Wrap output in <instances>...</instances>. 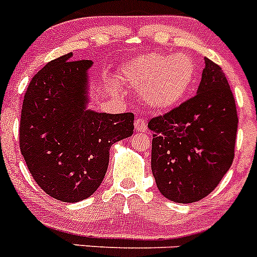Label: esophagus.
Masks as SVG:
<instances>
[{"instance_id": "1", "label": "esophagus", "mask_w": 257, "mask_h": 257, "mask_svg": "<svg viewBox=\"0 0 257 257\" xmlns=\"http://www.w3.org/2000/svg\"><path fill=\"white\" fill-rule=\"evenodd\" d=\"M134 127H135V130L139 131V133H145V131H148L147 121H145L144 118H136L135 122H134Z\"/></svg>"}]
</instances>
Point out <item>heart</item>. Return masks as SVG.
<instances>
[{
  "label": "heart",
  "instance_id": "heart-1",
  "mask_svg": "<svg viewBox=\"0 0 257 257\" xmlns=\"http://www.w3.org/2000/svg\"><path fill=\"white\" fill-rule=\"evenodd\" d=\"M196 73V63L185 54L152 52L126 63L119 77L131 87L140 88L139 96L145 105L166 110L187 96Z\"/></svg>",
  "mask_w": 257,
  "mask_h": 257
}]
</instances>
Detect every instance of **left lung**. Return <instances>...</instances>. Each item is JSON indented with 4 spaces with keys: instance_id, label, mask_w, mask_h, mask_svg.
I'll return each mask as SVG.
<instances>
[{
    "instance_id": "8db88e82",
    "label": "left lung",
    "mask_w": 257,
    "mask_h": 257,
    "mask_svg": "<svg viewBox=\"0 0 257 257\" xmlns=\"http://www.w3.org/2000/svg\"><path fill=\"white\" fill-rule=\"evenodd\" d=\"M198 91L148 122L152 172L160 192L179 203L208 196L234 160L238 115L221 67L206 58Z\"/></svg>"
}]
</instances>
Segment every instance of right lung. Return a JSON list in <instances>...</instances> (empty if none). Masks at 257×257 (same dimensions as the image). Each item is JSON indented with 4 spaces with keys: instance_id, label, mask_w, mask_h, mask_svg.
<instances>
[{
    "instance_id": "add662e5",
    "label": "right lung",
    "mask_w": 257,
    "mask_h": 257,
    "mask_svg": "<svg viewBox=\"0 0 257 257\" xmlns=\"http://www.w3.org/2000/svg\"><path fill=\"white\" fill-rule=\"evenodd\" d=\"M72 52L49 61L31 79L22 106L19 144L32 178L52 198L82 201L99 188L109 149L133 135L134 114L86 109L91 60Z\"/></svg>"
}]
</instances>
